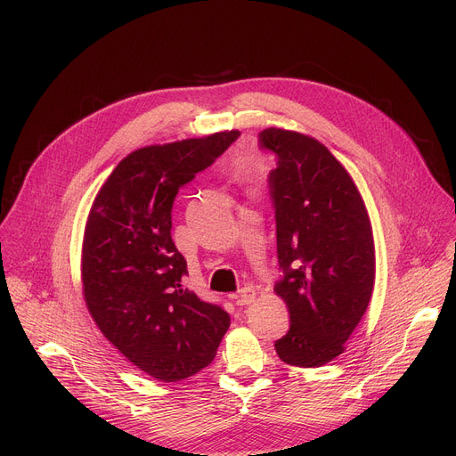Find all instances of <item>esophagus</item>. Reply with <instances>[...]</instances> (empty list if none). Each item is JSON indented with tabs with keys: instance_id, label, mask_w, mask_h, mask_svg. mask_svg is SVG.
I'll list each match as a JSON object with an SVG mask.
<instances>
[{
	"instance_id": "1",
	"label": "esophagus",
	"mask_w": 456,
	"mask_h": 456,
	"mask_svg": "<svg viewBox=\"0 0 456 456\" xmlns=\"http://www.w3.org/2000/svg\"><path fill=\"white\" fill-rule=\"evenodd\" d=\"M240 305H243V306H248V305H252L254 301H256V290L252 289V287H243L241 290H240Z\"/></svg>"
}]
</instances>
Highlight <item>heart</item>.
<instances>
[{"mask_svg": "<svg viewBox=\"0 0 456 456\" xmlns=\"http://www.w3.org/2000/svg\"><path fill=\"white\" fill-rule=\"evenodd\" d=\"M243 166H247V164H241V167H243Z\"/></svg>", "mask_w": 456, "mask_h": 456, "instance_id": "obj_1", "label": "heart"}]
</instances>
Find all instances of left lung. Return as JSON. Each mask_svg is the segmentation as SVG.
I'll return each mask as SVG.
<instances>
[{
	"label": "left lung",
	"instance_id": "8db88e82",
	"mask_svg": "<svg viewBox=\"0 0 456 456\" xmlns=\"http://www.w3.org/2000/svg\"><path fill=\"white\" fill-rule=\"evenodd\" d=\"M259 142L278 157L269 182L285 278L274 292L290 314L274 346L290 366L319 368L346 350L370 305L371 222L354 178L317 139L273 126Z\"/></svg>",
	"mask_w": 456,
	"mask_h": 456
}]
</instances>
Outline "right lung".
<instances>
[{"mask_svg":"<svg viewBox=\"0 0 456 456\" xmlns=\"http://www.w3.org/2000/svg\"><path fill=\"white\" fill-rule=\"evenodd\" d=\"M238 129L124 157L92 204L81 252L86 308L102 336L139 370L175 382L206 368L229 314L183 285L187 264L171 240L178 189L218 159Z\"/></svg>","mask_w":456,"mask_h":456,"instance_id":"add662e5","label":"right lung"}]
</instances>
